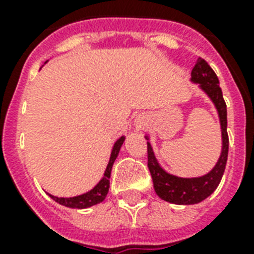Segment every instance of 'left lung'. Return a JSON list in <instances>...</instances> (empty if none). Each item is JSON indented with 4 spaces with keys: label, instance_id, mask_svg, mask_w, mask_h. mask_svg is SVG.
<instances>
[{
    "label": "left lung",
    "instance_id": "left-lung-1",
    "mask_svg": "<svg viewBox=\"0 0 254 254\" xmlns=\"http://www.w3.org/2000/svg\"><path fill=\"white\" fill-rule=\"evenodd\" d=\"M191 80L200 84L201 89L211 97L219 112L221 135H223V150L216 166L207 175L189 179V178H178L167 174L159 166L154 153L151 150L150 143L147 142V167L150 170L155 192L161 199L174 204H195L208 197L220 183L228 158L229 138L227 133V104L223 97V92L219 85L216 73L204 59L199 58L191 71Z\"/></svg>",
    "mask_w": 254,
    "mask_h": 254
}]
</instances>
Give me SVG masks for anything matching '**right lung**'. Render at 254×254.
Instances as JSON below:
<instances>
[{"mask_svg":"<svg viewBox=\"0 0 254 254\" xmlns=\"http://www.w3.org/2000/svg\"><path fill=\"white\" fill-rule=\"evenodd\" d=\"M124 137H121L120 139H117V142L115 143L113 146V150H112L111 159H109V163H108L107 170L104 173L103 179L97 183L95 189H92L89 192L83 193V195H79V196L75 197H58L54 196V195H50L53 197L54 200L61 203V204L65 205V207H72V208H87V207H91V205H95L97 203H101V201L105 199L108 193V190H109V178H111V171L112 166H113V162L115 159L117 158L119 155L120 147L124 142Z\"/></svg>","mask_w":254,"mask_h":254,"instance_id":"1","label":"right lung"}]
</instances>
